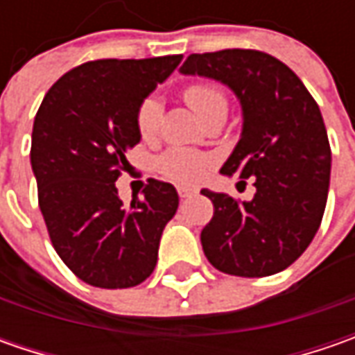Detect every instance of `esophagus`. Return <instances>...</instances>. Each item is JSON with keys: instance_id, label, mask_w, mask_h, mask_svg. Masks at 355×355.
Here are the masks:
<instances>
[{"instance_id": "1", "label": "esophagus", "mask_w": 355, "mask_h": 355, "mask_svg": "<svg viewBox=\"0 0 355 355\" xmlns=\"http://www.w3.org/2000/svg\"><path fill=\"white\" fill-rule=\"evenodd\" d=\"M198 193V189H191V187H178V196L182 199L191 198V196H196Z\"/></svg>"}]
</instances>
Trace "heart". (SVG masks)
<instances>
[{"mask_svg":"<svg viewBox=\"0 0 355 355\" xmlns=\"http://www.w3.org/2000/svg\"><path fill=\"white\" fill-rule=\"evenodd\" d=\"M184 98L203 120L211 118L213 114H227L229 103H227L225 90L215 83L187 85L184 90ZM162 114H164L162 101L154 94L146 96L142 103L138 104L134 122H136V130L142 140L150 142L156 138L159 132V124H162ZM211 164L213 157L209 154L173 148L157 159V170L173 184L191 185L198 184L199 180L207 173Z\"/></svg>","mask_w":355,"mask_h":355,"instance_id":"b5f03b06","label":"heart"}]
</instances>
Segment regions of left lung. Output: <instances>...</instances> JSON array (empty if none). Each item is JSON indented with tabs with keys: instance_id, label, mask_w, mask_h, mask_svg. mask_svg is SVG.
<instances>
[{
	"instance_id": "obj_1",
	"label": "left lung",
	"mask_w": 355,
	"mask_h": 355,
	"mask_svg": "<svg viewBox=\"0 0 355 355\" xmlns=\"http://www.w3.org/2000/svg\"><path fill=\"white\" fill-rule=\"evenodd\" d=\"M184 75L225 83L243 106V134L221 173L252 178L251 201L211 199L201 231L207 261L235 277H268L306 251L322 223L330 185V142L320 108L293 69L254 49L193 53Z\"/></svg>"
}]
</instances>
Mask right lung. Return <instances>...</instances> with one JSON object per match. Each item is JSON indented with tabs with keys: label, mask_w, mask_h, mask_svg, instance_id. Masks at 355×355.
I'll return each mask as SVG.
<instances>
[{
	"label": "right lung",
	"mask_w": 355,
	"mask_h": 355,
	"mask_svg": "<svg viewBox=\"0 0 355 355\" xmlns=\"http://www.w3.org/2000/svg\"><path fill=\"white\" fill-rule=\"evenodd\" d=\"M180 62L182 55L83 62L49 89L37 110L31 168L39 209L57 254L90 286L130 288L156 268L178 191L150 178L144 198L124 205L116 180L130 171L126 152L140 142L138 104Z\"/></svg>",
	"instance_id": "add662e5"
}]
</instances>
